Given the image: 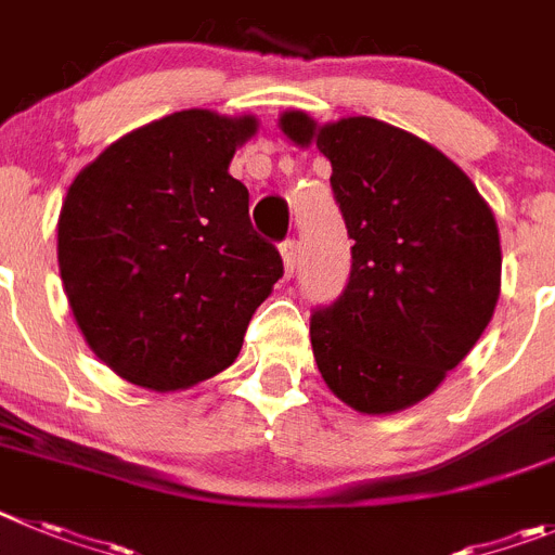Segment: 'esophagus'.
Here are the masks:
<instances>
[{"mask_svg": "<svg viewBox=\"0 0 555 555\" xmlns=\"http://www.w3.org/2000/svg\"><path fill=\"white\" fill-rule=\"evenodd\" d=\"M298 254H301V246H298V241H284V243H282L284 273H287V276H293V271H296Z\"/></svg>", "mask_w": 555, "mask_h": 555, "instance_id": "esophagus-1", "label": "esophagus"}]
</instances>
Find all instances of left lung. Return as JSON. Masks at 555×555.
Listing matches in <instances>:
<instances>
[{"label":"left lung","mask_w":555,"mask_h":555,"mask_svg":"<svg viewBox=\"0 0 555 555\" xmlns=\"http://www.w3.org/2000/svg\"><path fill=\"white\" fill-rule=\"evenodd\" d=\"M298 146L332 163V193L351 273L312 309L309 337L323 382L364 414L423 401L476 346L501 293L492 209L467 173L426 141L376 118L318 127L284 113Z\"/></svg>","instance_id":"left-lung-1"}]
</instances>
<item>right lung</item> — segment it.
<instances>
[{"label": "right lung", "instance_id": "right-lung-1", "mask_svg": "<svg viewBox=\"0 0 555 555\" xmlns=\"http://www.w3.org/2000/svg\"><path fill=\"white\" fill-rule=\"evenodd\" d=\"M254 118L182 109L124 134L60 209L57 262L88 346L138 387L171 392L237 359L282 254L229 173Z\"/></svg>", "mask_w": 555, "mask_h": 555}]
</instances>
